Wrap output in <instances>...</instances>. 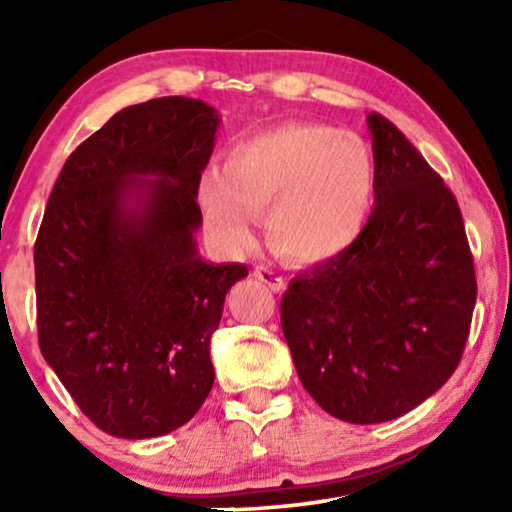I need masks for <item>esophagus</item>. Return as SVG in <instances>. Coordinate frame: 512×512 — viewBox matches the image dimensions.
<instances>
[{"label":"esophagus","mask_w":512,"mask_h":512,"mask_svg":"<svg viewBox=\"0 0 512 512\" xmlns=\"http://www.w3.org/2000/svg\"><path fill=\"white\" fill-rule=\"evenodd\" d=\"M254 277L261 279L263 284H268V286H270V291H275V293L284 291V286H286L284 279L279 277L275 270L268 268V265H256V268H254Z\"/></svg>","instance_id":"34e87169"}]
</instances>
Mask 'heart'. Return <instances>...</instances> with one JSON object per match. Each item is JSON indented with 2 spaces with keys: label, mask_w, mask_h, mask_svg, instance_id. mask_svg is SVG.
<instances>
[{
  "label": "heart",
  "mask_w": 512,
  "mask_h": 512,
  "mask_svg": "<svg viewBox=\"0 0 512 512\" xmlns=\"http://www.w3.org/2000/svg\"><path fill=\"white\" fill-rule=\"evenodd\" d=\"M375 160L354 132L282 123L235 144L221 174L200 179L202 228L214 247L242 254L265 212L268 240L286 261H333L361 240L375 202Z\"/></svg>",
  "instance_id": "b5f03b06"
}]
</instances>
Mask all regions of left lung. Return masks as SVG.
Returning <instances> with one entry per match:
<instances>
[{
	"instance_id": "8db88e82",
	"label": "left lung",
	"mask_w": 512,
	"mask_h": 512,
	"mask_svg": "<svg viewBox=\"0 0 512 512\" xmlns=\"http://www.w3.org/2000/svg\"><path fill=\"white\" fill-rule=\"evenodd\" d=\"M368 128L377 184L361 240L293 277L279 305L307 394L352 424L401 417L450 380L478 296L457 198L394 123L373 111Z\"/></svg>"
}]
</instances>
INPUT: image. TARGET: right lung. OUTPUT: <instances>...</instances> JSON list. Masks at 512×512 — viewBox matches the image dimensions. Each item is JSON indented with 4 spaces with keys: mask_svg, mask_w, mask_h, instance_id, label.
Segmentation results:
<instances>
[{
    "mask_svg": "<svg viewBox=\"0 0 512 512\" xmlns=\"http://www.w3.org/2000/svg\"><path fill=\"white\" fill-rule=\"evenodd\" d=\"M219 114L125 107L67 158L34 242L39 347L83 415L142 440L184 426L214 384L209 340L247 265L202 261L198 186Z\"/></svg>",
    "mask_w": 512,
    "mask_h": 512,
    "instance_id": "add662e5",
    "label": "right lung"
}]
</instances>
